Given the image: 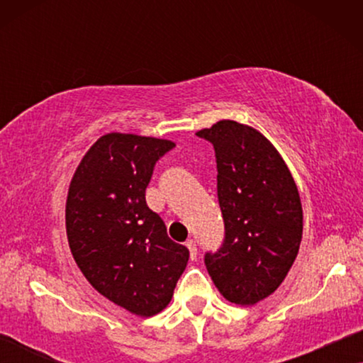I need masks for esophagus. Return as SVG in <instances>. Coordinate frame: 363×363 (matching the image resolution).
Segmentation results:
<instances>
[{
  "instance_id": "obj_1",
  "label": "esophagus",
  "mask_w": 363,
  "mask_h": 363,
  "mask_svg": "<svg viewBox=\"0 0 363 363\" xmlns=\"http://www.w3.org/2000/svg\"><path fill=\"white\" fill-rule=\"evenodd\" d=\"M186 247H188V251H190V257H191V259H196V252H198L196 241H195V240H188V241H186Z\"/></svg>"
}]
</instances>
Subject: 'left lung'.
Returning <instances> with one entry per match:
<instances>
[{
  "instance_id": "obj_1",
  "label": "left lung",
  "mask_w": 363,
  "mask_h": 363,
  "mask_svg": "<svg viewBox=\"0 0 363 363\" xmlns=\"http://www.w3.org/2000/svg\"><path fill=\"white\" fill-rule=\"evenodd\" d=\"M213 143L225 241L206 252L208 274L223 297L252 306L289 272L302 240V205L289 168L256 128L220 121L196 132Z\"/></svg>"
}]
</instances>
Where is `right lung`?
<instances>
[{
	"instance_id": "right-lung-1",
	"label": "right lung",
	"mask_w": 363,
	"mask_h": 363,
	"mask_svg": "<svg viewBox=\"0 0 363 363\" xmlns=\"http://www.w3.org/2000/svg\"><path fill=\"white\" fill-rule=\"evenodd\" d=\"M173 147L163 138L106 133L69 185L66 231L74 261L94 289L142 317L165 309L190 257L145 201L153 167Z\"/></svg>"
}]
</instances>
